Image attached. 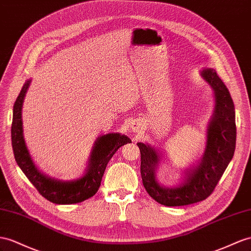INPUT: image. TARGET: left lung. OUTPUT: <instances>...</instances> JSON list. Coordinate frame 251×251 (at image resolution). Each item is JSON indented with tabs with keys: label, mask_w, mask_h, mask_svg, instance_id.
I'll return each instance as SVG.
<instances>
[{
	"label": "left lung",
	"mask_w": 251,
	"mask_h": 251,
	"mask_svg": "<svg viewBox=\"0 0 251 251\" xmlns=\"http://www.w3.org/2000/svg\"><path fill=\"white\" fill-rule=\"evenodd\" d=\"M201 75L213 88L215 110L208 128L207 149L201 162L187 174L176 188H164L155 177L159 162L157 151L144 143H138L141 152V177L151 198L168 207H179L204 201L215 187L233 157L236 140L233 100L227 87L213 69L202 70Z\"/></svg>",
	"instance_id": "1"
}]
</instances>
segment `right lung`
<instances>
[{
    "mask_svg": "<svg viewBox=\"0 0 251 251\" xmlns=\"http://www.w3.org/2000/svg\"><path fill=\"white\" fill-rule=\"evenodd\" d=\"M29 82L30 80L25 82L14 105L11 144L16 161L37 191L50 202L70 204L86 201L98 192L109 160L121 146L131 142V140L120 133H108L106 136L100 137L94 144L87 173L77 180L62 182L44 176L35 166L23 139L21 111Z\"/></svg>",
    "mask_w": 251,
    "mask_h": 251,
    "instance_id": "1",
    "label": "right lung"
}]
</instances>
